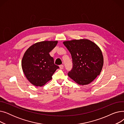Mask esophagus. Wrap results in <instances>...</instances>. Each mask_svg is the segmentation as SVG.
<instances>
[{
    "instance_id": "esophagus-1",
    "label": "esophagus",
    "mask_w": 124,
    "mask_h": 124,
    "mask_svg": "<svg viewBox=\"0 0 124 124\" xmlns=\"http://www.w3.org/2000/svg\"><path fill=\"white\" fill-rule=\"evenodd\" d=\"M59 67L61 69H63L64 68V66L63 65H60L59 66Z\"/></svg>"
}]
</instances>
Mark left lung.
<instances>
[{"instance_id":"8db88e82","label":"left lung","mask_w":124,"mask_h":124,"mask_svg":"<svg viewBox=\"0 0 124 124\" xmlns=\"http://www.w3.org/2000/svg\"><path fill=\"white\" fill-rule=\"evenodd\" d=\"M72 59V68L69 77L79 85H86L101 73L103 58L100 48L87 39L64 41Z\"/></svg>"}]
</instances>
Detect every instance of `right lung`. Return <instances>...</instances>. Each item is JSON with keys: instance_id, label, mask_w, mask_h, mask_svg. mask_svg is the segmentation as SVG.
I'll use <instances>...</instances> for the list:
<instances>
[{"instance_id": "add662e5", "label": "right lung", "mask_w": 124, "mask_h": 124, "mask_svg": "<svg viewBox=\"0 0 124 124\" xmlns=\"http://www.w3.org/2000/svg\"><path fill=\"white\" fill-rule=\"evenodd\" d=\"M58 43L42 41L34 44L25 51L22 61L23 72L27 79L36 86H42L52 79L59 66L54 64L49 53Z\"/></svg>"}]
</instances>
